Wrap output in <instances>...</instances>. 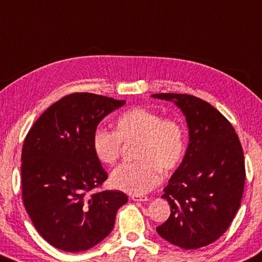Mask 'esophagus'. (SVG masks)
<instances>
[{
    "label": "esophagus",
    "mask_w": 262,
    "mask_h": 262,
    "mask_svg": "<svg viewBox=\"0 0 262 262\" xmlns=\"http://www.w3.org/2000/svg\"><path fill=\"white\" fill-rule=\"evenodd\" d=\"M132 199L134 202H146L147 197L146 196H140V194H133Z\"/></svg>",
    "instance_id": "obj_1"
}]
</instances>
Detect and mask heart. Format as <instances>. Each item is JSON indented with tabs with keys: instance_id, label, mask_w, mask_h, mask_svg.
<instances>
[{
	"instance_id": "heart-1",
	"label": "heart",
	"mask_w": 262,
	"mask_h": 262,
	"mask_svg": "<svg viewBox=\"0 0 262 262\" xmlns=\"http://www.w3.org/2000/svg\"><path fill=\"white\" fill-rule=\"evenodd\" d=\"M121 141H137L134 163L119 165L111 173L116 189L143 194L161 180V169L172 170L180 165L185 151L183 127L172 119H163L158 112L134 107L115 122V132L98 128L93 134V150L103 164L112 165L119 158Z\"/></svg>"
}]
</instances>
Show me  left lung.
<instances>
[{
	"mask_svg": "<svg viewBox=\"0 0 262 262\" xmlns=\"http://www.w3.org/2000/svg\"><path fill=\"white\" fill-rule=\"evenodd\" d=\"M151 97L173 102L189 129L182 163L161 196L169 203L170 215L157 232L181 249H199L221 237L241 206L243 149L231 123L210 103L185 94Z\"/></svg>",
	"mask_w": 262,
	"mask_h": 262,
	"instance_id": "8db88e82",
	"label": "left lung"
}]
</instances>
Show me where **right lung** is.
<instances>
[{
    "instance_id": "obj_1",
    "label": "right lung",
    "mask_w": 262,
    "mask_h": 262,
    "mask_svg": "<svg viewBox=\"0 0 262 262\" xmlns=\"http://www.w3.org/2000/svg\"><path fill=\"white\" fill-rule=\"evenodd\" d=\"M125 101L74 93L52 104L28 132L21 152L23 202L39 234L56 249H92L110 234L121 191L94 192L107 179L93 134Z\"/></svg>"
}]
</instances>
